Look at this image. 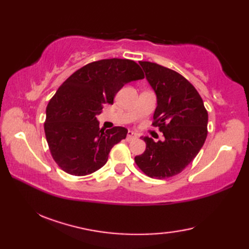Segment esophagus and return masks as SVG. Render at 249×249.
Returning <instances> with one entry per match:
<instances>
[{
    "mask_svg": "<svg viewBox=\"0 0 249 249\" xmlns=\"http://www.w3.org/2000/svg\"><path fill=\"white\" fill-rule=\"evenodd\" d=\"M137 138V134L134 133V131L129 130L127 133V137H126V139H127V141H130V140H134Z\"/></svg>",
    "mask_w": 249,
    "mask_h": 249,
    "instance_id": "1",
    "label": "esophagus"
}]
</instances>
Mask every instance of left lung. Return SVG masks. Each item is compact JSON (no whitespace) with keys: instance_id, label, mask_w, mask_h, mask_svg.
I'll return each mask as SVG.
<instances>
[{"instance_id":"8db88e82","label":"left lung","mask_w":249,"mask_h":249,"mask_svg":"<svg viewBox=\"0 0 249 249\" xmlns=\"http://www.w3.org/2000/svg\"><path fill=\"white\" fill-rule=\"evenodd\" d=\"M139 64L156 95L153 125L165 140L141 137L146 149L135 161L146 176L167 178L182 172L197 156L208 135L209 116L197 89L182 75L156 63Z\"/></svg>"}]
</instances>
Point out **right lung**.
Instances as JSON below:
<instances>
[{
    "instance_id": "obj_1",
    "label": "right lung",
    "mask_w": 249,
    "mask_h": 249,
    "mask_svg": "<svg viewBox=\"0 0 249 249\" xmlns=\"http://www.w3.org/2000/svg\"><path fill=\"white\" fill-rule=\"evenodd\" d=\"M136 62L108 59L81 67L63 82L46 109L45 134L49 150L63 171L82 177L102 168L113 145L127 129L99 128L96 115L113 104L126 83L143 79Z\"/></svg>"
}]
</instances>
